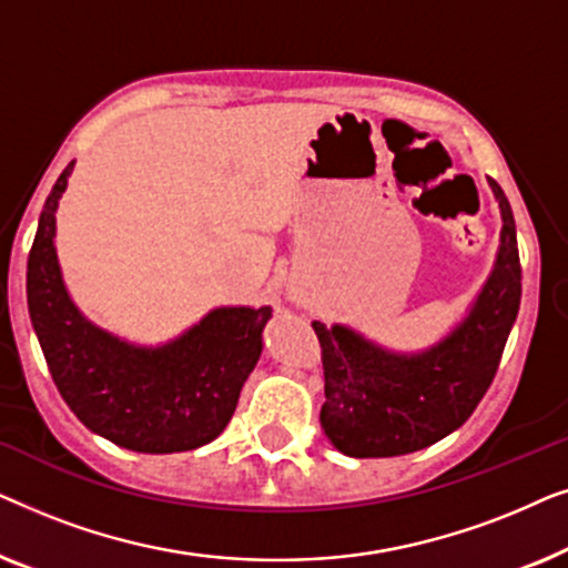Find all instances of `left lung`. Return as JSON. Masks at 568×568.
Masks as SVG:
<instances>
[{
    "label": "left lung",
    "mask_w": 568,
    "mask_h": 568,
    "mask_svg": "<svg viewBox=\"0 0 568 568\" xmlns=\"http://www.w3.org/2000/svg\"><path fill=\"white\" fill-rule=\"evenodd\" d=\"M501 247L470 315L424 354H390L359 333L313 323L321 341V424L348 457H398L445 439L468 422L499 369L523 297L515 216L501 185Z\"/></svg>",
    "instance_id": "left-lung-1"
}]
</instances>
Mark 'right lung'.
Wrapping results in <instances>:
<instances>
[{
  "label": "right lung",
  "mask_w": 568,
  "mask_h": 568,
  "mask_svg": "<svg viewBox=\"0 0 568 568\" xmlns=\"http://www.w3.org/2000/svg\"><path fill=\"white\" fill-rule=\"evenodd\" d=\"M69 162L45 199L28 255V313L61 398L90 432L134 453H185L220 437L258 362L271 307H220L160 348H139L84 321L53 247Z\"/></svg>",
  "instance_id": "1"
}]
</instances>
